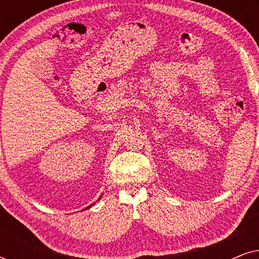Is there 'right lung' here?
Listing matches in <instances>:
<instances>
[{
    "label": "right lung",
    "mask_w": 259,
    "mask_h": 259,
    "mask_svg": "<svg viewBox=\"0 0 259 259\" xmlns=\"http://www.w3.org/2000/svg\"><path fill=\"white\" fill-rule=\"evenodd\" d=\"M101 198V197H100ZM100 198H99V199L98 200H100ZM94 205V204H93ZM88 207H92V205H90V206H88ZM88 207H86V208H88Z\"/></svg>",
    "instance_id": "obj_1"
}]
</instances>
